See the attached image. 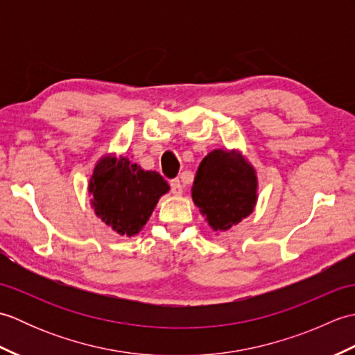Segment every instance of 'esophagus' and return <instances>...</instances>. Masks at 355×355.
<instances>
[{"label":"esophagus","instance_id":"obj_1","mask_svg":"<svg viewBox=\"0 0 355 355\" xmlns=\"http://www.w3.org/2000/svg\"><path fill=\"white\" fill-rule=\"evenodd\" d=\"M171 191L173 195H182L183 193V186H182V182H180L178 178L172 180L171 182Z\"/></svg>","mask_w":355,"mask_h":355}]
</instances>
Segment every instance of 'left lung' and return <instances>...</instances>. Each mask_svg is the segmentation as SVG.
<instances>
[{"mask_svg":"<svg viewBox=\"0 0 355 355\" xmlns=\"http://www.w3.org/2000/svg\"><path fill=\"white\" fill-rule=\"evenodd\" d=\"M258 172L241 149H214L202 158L192 201L216 235L247 218L258 202Z\"/></svg>","mask_w":355,"mask_h":355,"instance_id":"left-lung-1","label":"left lung"}]
</instances>
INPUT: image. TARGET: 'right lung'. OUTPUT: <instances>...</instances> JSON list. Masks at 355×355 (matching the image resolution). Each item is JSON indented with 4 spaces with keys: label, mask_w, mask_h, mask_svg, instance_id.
Masks as SVG:
<instances>
[{
    "label": "right lung",
    "mask_w": 355,
    "mask_h": 355,
    "mask_svg": "<svg viewBox=\"0 0 355 355\" xmlns=\"http://www.w3.org/2000/svg\"><path fill=\"white\" fill-rule=\"evenodd\" d=\"M169 184L155 171H145L130 157L108 153L96 162L88 180L94 214L120 236H135L153 215Z\"/></svg>",
    "instance_id": "1"
}]
</instances>
